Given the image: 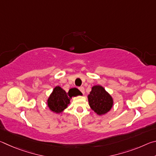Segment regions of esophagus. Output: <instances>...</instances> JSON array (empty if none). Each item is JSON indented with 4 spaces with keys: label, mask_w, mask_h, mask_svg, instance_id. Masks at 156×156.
Wrapping results in <instances>:
<instances>
[{
    "label": "esophagus",
    "mask_w": 156,
    "mask_h": 156,
    "mask_svg": "<svg viewBox=\"0 0 156 156\" xmlns=\"http://www.w3.org/2000/svg\"><path fill=\"white\" fill-rule=\"evenodd\" d=\"M78 89H79V90L82 92V94H84V89L83 87H79Z\"/></svg>",
    "instance_id": "1"
}]
</instances>
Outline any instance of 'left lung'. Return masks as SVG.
Returning a JSON list of instances; mask_svg holds the SVG:
<instances>
[{"label": "left lung", "instance_id": "obj_1", "mask_svg": "<svg viewBox=\"0 0 156 156\" xmlns=\"http://www.w3.org/2000/svg\"><path fill=\"white\" fill-rule=\"evenodd\" d=\"M88 101L91 109L100 115L109 112L113 105L112 97L100 85H95L91 88Z\"/></svg>", "mask_w": 156, "mask_h": 156}]
</instances>
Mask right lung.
<instances>
[{
  "label": "right lung",
  "mask_w": 156,
  "mask_h": 156,
  "mask_svg": "<svg viewBox=\"0 0 156 156\" xmlns=\"http://www.w3.org/2000/svg\"><path fill=\"white\" fill-rule=\"evenodd\" d=\"M80 94V91L78 89H76L72 93H69V91L67 93L60 87L57 86L50 94L47 100V105L53 112L60 113L68 107L72 96H77Z\"/></svg>",
  "instance_id": "right-lung-1"
}]
</instances>
